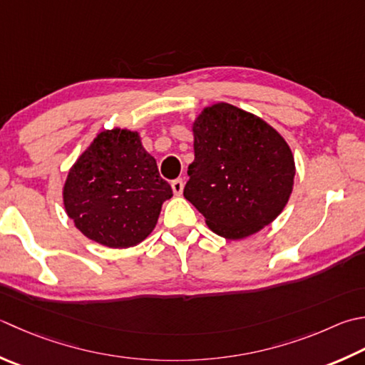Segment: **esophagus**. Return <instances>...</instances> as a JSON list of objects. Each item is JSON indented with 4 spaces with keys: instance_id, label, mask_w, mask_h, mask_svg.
<instances>
[{
    "instance_id": "34e87169",
    "label": "esophagus",
    "mask_w": 365,
    "mask_h": 365,
    "mask_svg": "<svg viewBox=\"0 0 365 365\" xmlns=\"http://www.w3.org/2000/svg\"><path fill=\"white\" fill-rule=\"evenodd\" d=\"M170 187H173V191L175 192V195H182L183 180L182 178H175V180H173V183H170Z\"/></svg>"
}]
</instances>
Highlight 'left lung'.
Returning a JSON list of instances; mask_svg holds the SVG:
<instances>
[{"instance_id": "1", "label": "left lung", "mask_w": 365, "mask_h": 365, "mask_svg": "<svg viewBox=\"0 0 365 365\" xmlns=\"http://www.w3.org/2000/svg\"><path fill=\"white\" fill-rule=\"evenodd\" d=\"M195 161L183 196L221 237L237 240L280 215L294 183V158L266 121L239 107H207L192 125Z\"/></svg>"}]
</instances>
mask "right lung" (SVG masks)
Listing matches in <instances>:
<instances>
[{
  "label": "right lung",
  "mask_w": 365,
  "mask_h": 365,
  "mask_svg": "<svg viewBox=\"0 0 365 365\" xmlns=\"http://www.w3.org/2000/svg\"><path fill=\"white\" fill-rule=\"evenodd\" d=\"M173 188L139 134L103 131L71 168L63 199L69 218L88 239L110 248L140 244L153 231Z\"/></svg>",
  "instance_id": "1"
}]
</instances>
